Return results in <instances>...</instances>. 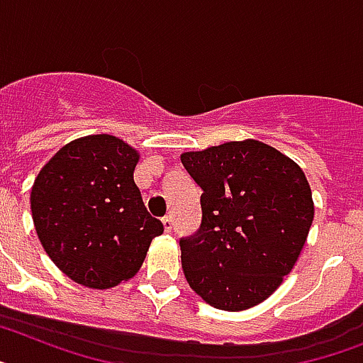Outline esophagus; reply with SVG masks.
<instances>
[{
  "label": "esophagus",
  "mask_w": 363,
  "mask_h": 363,
  "mask_svg": "<svg viewBox=\"0 0 363 363\" xmlns=\"http://www.w3.org/2000/svg\"><path fill=\"white\" fill-rule=\"evenodd\" d=\"M161 220H163L164 232H170V230H172V226H174V223H172V217H170V215H167V217H163Z\"/></svg>",
  "instance_id": "1"
}]
</instances>
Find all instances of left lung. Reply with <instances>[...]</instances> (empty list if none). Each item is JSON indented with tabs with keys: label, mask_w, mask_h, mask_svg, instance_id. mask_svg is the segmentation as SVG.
Returning a JSON list of instances; mask_svg holds the SVG:
<instances>
[{
	"label": "left lung",
	"mask_w": 363,
	"mask_h": 363,
	"mask_svg": "<svg viewBox=\"0 0 363 363\" xmlns=\"http://www.w3.org/2000/svg\"><path fill=\"white\" fill-rule=\"evenodd\" d=\"M182 163L202 189V223L179 239L189 286L218 310L252 308L298 259L313 202L298 164L259 140L187 152Z\"/></svg>",
	"instance_id": "obj_1"
}]
</instances>
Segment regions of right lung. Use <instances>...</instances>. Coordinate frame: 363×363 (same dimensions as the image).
Instances as JSON below:
<instances>
[{
    "label": "right lung",
    "mask_w": 363,
    "mask_h": 363,
    "mask_svg": "<svg viewBox=\"0 0 363 363\" xmlns=\"http://www.w3.org/2000/svg\"><path fill=\"white\" fill-rule=\"evenodd\" d=\"M139 154L113 135L62 146L31 189L35 230L46 254L86 287L116 286L139 271L163 233L148 213L133 170Z\"/></svg>",
    "instance_id": "1"
}]
</instances>
